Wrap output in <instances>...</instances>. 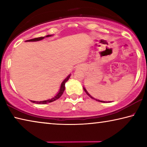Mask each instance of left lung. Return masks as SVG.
<instances>
[{
    "instance_id": "1",
    "label": "left lung",
    "mask_w": 147,
    "mask_h": 147,
    "mask_svg": "<svg viewBox=\"0 0 147 147\" xmlns=\"http://www.w3.org/2000/svg\"><path fill=\"white\" fill-rule=\"evenodd\" d=\"M84 88V91L86 92V94H88V95L89 96V97H91V98H93V99H94V100H96V101H98V102H111L110 101H108V102H106V101H103V100H98V99H96V98H94V97H93V96H92L90 94H89L88 92V91L86 90V89L85 88Z\"/></svg>"
}]
</instances>
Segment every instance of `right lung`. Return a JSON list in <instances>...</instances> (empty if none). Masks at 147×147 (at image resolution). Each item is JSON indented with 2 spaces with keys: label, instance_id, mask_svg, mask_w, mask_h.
Returning a JSON list of instances; mask_svg holds the SVG:
<instances>
[{
  "label": "right lung",
  "instance_id": "1",
  "mask_svg": "<svg viewBox=\"0 0 147 147\" xmlns=\"http://www.w3.org/2000/svg\"><path fill=\"white\" fill-rule=\"evenodd\" d=\"M53 35H47L46 36H44V37H40V38H34V39H29V40H26V41H41L42 39H43L44 38H49V37H51V36H53ZM71 76V74H69V75L67 76V77L62 82L61 84V86H60V89H59V91L58 93V94H56V96H54V97H53L51 99H48V100H42V101H34V100H30L32 102H34V103H36V104H47V103H49V102H53L54 100H57V99H58L60 96L62 95V94L63 93V92L65 91V83L67 82L68 81V80L69 79Z\"/></svg>",
  "mask_w": 147,
  "mask_h": 147
}]
</instances>
